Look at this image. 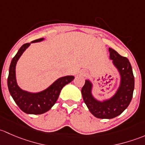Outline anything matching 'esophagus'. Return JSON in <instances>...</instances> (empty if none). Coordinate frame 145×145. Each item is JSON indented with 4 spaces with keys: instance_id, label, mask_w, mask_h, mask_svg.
I'll return each instance as SVG.
<instances>
[{
    "instance_id": "34e87169",
    "label": "esophagus",
    "mask_w": 145,
    "mask_h": 145,
    "mask_svg": "<svg viewBox=\"0 0 145 145\" xmlns=\"http://www.w3.org/2000/svg\"><path fill=\"white\" fill-rule=\"evenodd\" d=\"M81 74H82V75H85V74H86V73H84V72H82V73H81Z\"/></svg>"
}]
</instances>
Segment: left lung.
I'll list each match as a JSON object with an SVG mask.
<instances>
[{
	"mask_svg": "<svg viewBox=\"0 0 145 145\" xmlns=\"http://www.w3.org/2000/svg\"><path fill=\"white\" fill-rule=\"evenodd\" d=\"M109 52L110 59L112 60L121 77L120 85L115 94L110 99L98 101L92 95L93 85L89 80H85L82 89L84 102L91 113L99 119H112L120 115L132 100L135 84L132 67L128 59L112 48H109Z\"/></svg>",
	"mask_w": 145,
	"mask_h": 145,
	"instance_id": "left-lung-1",
	"label": "left lung"
}]
</instances>
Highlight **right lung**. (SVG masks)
<instances>
[{
  "label": "right lung",
  "instance_id": "add662e5",
  "mask_svg": "<svg viewBox=\"0 0 145 145\" xmlns=\"http://www.w3.org/2000/svg\"><path fill=\"white\" fill-rule=\"evenodd\" d=\"M44 38L33 40L31 43L41 42ZM31 43H26L20 47L12 60L9 69L7 86L10 95L19 108L26 114H41L49 111L56 103L60 92L65 85L74 80V76H65L56 80L47 89L38 93H31L24 91L18 86L16 80L17 62Z\"/></svg>",
  "mask_w": 145,
  "mask_h": 145
}]
</instances>
